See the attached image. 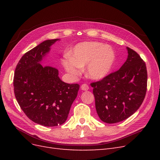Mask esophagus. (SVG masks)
<instances>
[{
    "mask_svg": "<svg viewBox=\"0 0 160 160\" xmlns=\"http://www.w3.org/2000/svg\"><path fill=\"white\" fill-rule=\"evenodd\" d=\"M81 89L83 90V91H88L89 89V86L87 85V84H83V85H81Z\"/></svg>",
    "mask_w": 160,
    "mask_h": 160,
    "instance_id": "esophagus-1",
    "label": "esophagus"
}]
</instances>
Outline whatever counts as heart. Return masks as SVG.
<instances>
[{
    "label": "heart",
    "instance_id": "b5f03b06",
    "mask_svg": "<svg viewBox=\"0 0 160 160\" xmlns=\"http://www.w3.org/2000/svg\"><path fill=\"white\" fill-rule=\"evenodd\" d=\"M115 55L112 48L103 43L85 41L76 45L65 55L62 64L72 76L78 75L85 67L86 75L93 80H101L107 77L112 69Z\"/></svg>",
    "mask_w": 160,
    "mask_h": 160
}]
</instances>
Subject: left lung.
Wrapping results in <instances>:
<instances>
[{"label": "left lung", "instance_id": "8db88e82", "mask_svg": "<svg viewBox=\"0 0 160 160\" xmlns=\"http://www.w3.org/2000/svg\"><path fill=\"white\" fill-rule=\"evenodd\" d=\"M128 59L121 68L102 80L91 83L100 119L115 123L128 119L142 104L147 91L145 62L127 47Z\"/></svg>", "mask_w": 160, "mask_h": 160}]
</instances>
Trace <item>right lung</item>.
Instances as JSON below:
<instances>
[{
	"label": "right lung",
	"instance_id": "obj_1",
	"mask_svg": "<svg viewBox=\"0 0 160 160\" xmlns=\"http://www.w3.org/2000/svg\"><path fill=\"white\" fill-rule=\"evenodd\" d=\"M59 40L45 41L27 52L18 62L13 79L14 95L21 109L33 122L47 127L65 122L79 89V84L62 81L56 68L41 64Z\"/></svg>",
	"mask_w": 160,
	"mask_h": 160
}]
</instances>
